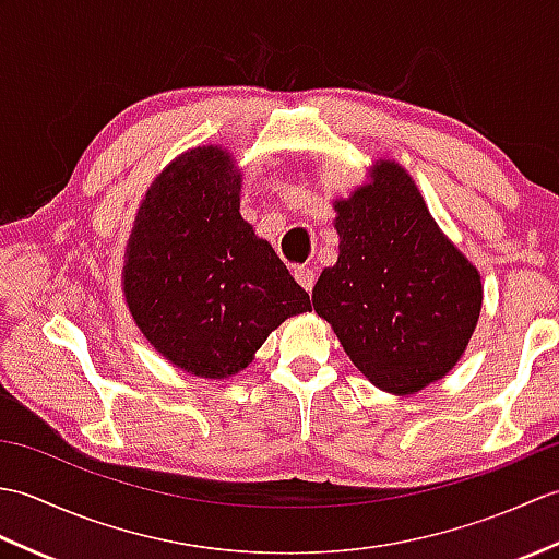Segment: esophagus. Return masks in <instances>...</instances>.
Masks as SVG:
<instances>
[{
    "mask_svg": "<svg viewBox=\"0 0 559 559\" xmlns=\"http://www.w3.org/2000/svg\"><path fill=\"white\" fill-rule=\"evenodd\" d=\"M295 281L300 283V286L310 293L312 288H314V281H317V271L312 269V266H307V264H302V266H298L295 269Z\"/></svg>",
    "mask_w": 559,
    "mask_h": 559,
    "instance_id": "esophagus-1",
    "label": "esophagus"
}]
</instances>
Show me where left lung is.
I'll return each instance as SVG.
<instances>
[{
	"label": "left lung",
	"mask_w": 559,
	"mask_h": 559,
	"mask_svg": "<svg viewBox=\"0 0 559 559\" xmlns=\"http://www.w3.org/2000/svg\"><path fill=\"white\" fill-rule=\"evenodd\" d=\"M336 266L312 307L379 389L413 394L444 377L480 317V276L439 233L408 173L379 163L374 182L336 204Z\"/></svg>",
	"instance_id": "obj_1"
}]
</instances>
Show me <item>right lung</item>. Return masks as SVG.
<instances>
[{
    "label": "right lung",
    "instance_id": "add662e5",
    "mask_svg": "<svg viewBox=\"0 0 559 559\" xmlns=\"http://www.w3.org/2000/svg\"><path fill=\"white\" fill-rule=\"evenodd\" d=\"M124 295L151 346L197 377L240 372L307 295L240 216L221 148L185 153L148 189L129 240Z\"/></svg>",
    "mask_w": 559,
    "mask_h": 559
}]
</instances>
